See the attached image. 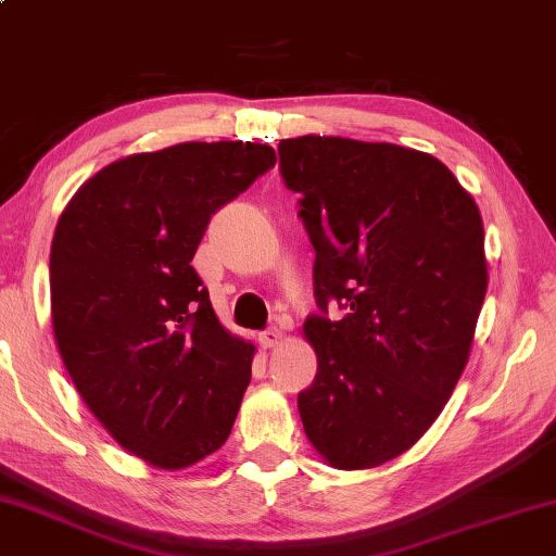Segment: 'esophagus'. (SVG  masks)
Returning a JSON list of instances; mask_svg holds the SVG:
<instances>
[{"label":"esophagus","instance_id":"1","mask_svg":"<svg viewBox=\"0 0 556 556\" xmlns=\"http://www.w3.org/2000/svg\"><path fill=\"white\" fill-rule=\"evenodd\" d=\"M280 340H283V332H280L278 327H268V330H263V332L258 334V342H261L266 350L276 348V344H278Z\"/></svg>","mask_w":556,"mask_h":556}]
</instances>
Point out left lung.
Returning <instances> with one entry per match:
<instances>
[{"label": "left lung", "instance_id": "obj_1", "mask_svg": "<svg viewBox=\"0 0 556 556\" xmlns=\"http://www.w3.org/2000/svg\"><path fill=\"white\" fill-rule=\"evenodd\" d=\"M278 154L320 307L303 325L317 375L298 412L330 466L375 468L431 429L466 369L488 290L483 218L426 152L303 135Z\"/></svg>", "mask_w": 556, "mask_h": 556}]
</instances>
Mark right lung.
I'll return each instance as SVG.
<instances>
[{
  "instance_id": "obj_1",
  "label": "right lung",
  "mask_w": 556,
  "mask_h": 556,
  "mask_svg": "<svg viewBox=\"0 0 556 556\" xmlns=\"http://www.w3.org/2000/svg\"><path fill=\"white\" fill-rule=\"evenodd\" d=\"M276 165L256 142H181L90 177L51 243V323L80 399L125 451L179 470L229 439L253 348L192 266L208 218Z\"/></svg>"
}]
</instances>
